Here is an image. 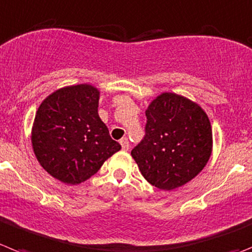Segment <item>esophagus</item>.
Here are the masks:
<instances>
[{
  "label": "esophagus",
  "instance_id": "esophagus-1",
  "mask_svg": "<svg viewBox=\"0 0 252 252\" xmlns=\"http://www.w3.org/2000/svg\"><path fill=\"white\" fill-rule=\"evenodd\" d=\"M120 144H121L122 150H124V151H127L128 147H130V144H128V140H127V138H126V137L122 138L121 141H120Z\"/></svg>",
  "mask_w": 252,
  "mask_h": 252
}]
</instances>
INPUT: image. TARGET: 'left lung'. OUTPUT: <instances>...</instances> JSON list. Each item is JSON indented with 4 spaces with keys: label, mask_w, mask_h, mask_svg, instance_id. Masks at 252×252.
Segmentation results:
<instances>
[{
    "label": "left lung",
    "mask_w": 252,
    "mask_h": 252,
    "mask_svg": "<svg viewBox=\"0 0 252 252\" xmlns=\"http://www.w3.org/2000/svg\"><path fill=\"white\" fill-rule=\"evenodd\" d=\"M146 119L144 138L131 155L150 184L170 191L201 172L211 155L212 131L200 106L166 92L150 103Z\"/></svg>",
    "instance_id": "obj_1"
}]
</instances>
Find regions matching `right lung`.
<instances>
[{"label":"right lung","instance_id":"right-lung-1","mask_svg":"<svg viewBox=\"0 0 252 252\" xmlns=\"http://www.w3.org/2000/svg\"><path fill=\"white\" fill-rule=\"evenodd\" d=\"M100 92L91 85L57 90L34 117L32 146L46 171L64 184L86 181L121 149L98 116Z\"/></svg>","mask_w":252,"mask_h":252}]
</instances>
